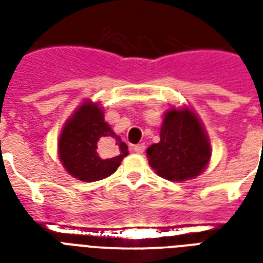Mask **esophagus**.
Returning a JSON list of instances; mask_svg holds the SVG:
<instances>
[{
    "mask_svg": "<svg viewBox=\"0 0 263 263\" xmlns=\"http://www.w3.org/2000/svg\"><path fill=\"white\" fill-rule=\"evenodd\" d=\"M132 151H134L135 154H143V152H145V145H143V143L134 145V146H132Z\"/></svg>",
    "mask_w": 263,
    "mask_h": 263,
    "instance_id": "1",
    "label": "esophagus"
}]
</instances>
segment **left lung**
<instances>
[{
  "mask_svg": "<svg viewBox=\"0 0 263 263\" xmlns=\"http://www.w3.org/2000/svg\"><path fill=\"white\" fill-rule=\"evenodd\" d=\"M156 175L172 182L198 176L209 165L211 148L201 122L192 109L171 108L160 126V141L146 149Z\"/></svg>",
  "mask_w": 263,
  "mask_h": 263,
  "instance_id": "1",
  "label": "left lung"
}]
</instances>
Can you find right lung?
I'll return each instance as SVG.
<instances>
[{
	"label": "right lung",
	"instance_id": "obj_1",
	"mask_svg": "<svg viewBox=\"0 0 263 263\" xmlns=\"http://www.w3.org/2000/svg\"><path fill=\"white\" fill-rule=\"evenodd\" d=\"M60 162L81 182H97L111 176L128 146L104 121L103 108L86 101L66 121L58 143Z\"/></svg>",
	"mask_w": 263,
	"mask_h": 263
}]
</instances>
